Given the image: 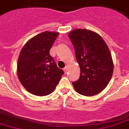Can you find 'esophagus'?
<instances>
[{"instance_id":"obj_1","label":"esophagus","mask_w":129,"mask_h":129,"mask_svg":"<svg viewBox=\"0 0 129 129\" xmlns=\"http://www.w3.org/2000/svg\"><path fill=\"white\" fill-rule=\"evenodd\" d=\"M63 71H64V73H65V74H67V71H68V69H67V67H65V68H64Z\"/></svg>"}]
</instances>
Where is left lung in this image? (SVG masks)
<instances>
[{"mask_svg":"<svg viewBox=\"0 0 129 129\" xmlns=\"http://www.w3.org/2000/svg\"><path fill=\"white\" fill-rule=\"evenodd\" d=\"M80 69L79 79L72 82L78 93L92 96L100 93L110 81L113 62L107 44L92 31L76 29L69 34Z\"/></svg>","mask_w":129,"mask_h":129,"instance_id":"left-lung-1","label":"left lung"}]
</instances>
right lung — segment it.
Instances as JSON below:
<instances>
[{
  "instance_id": "obj_1",
  "label": "right lung",
  "mask_w": 129,
  "mask_h": 129,
  "mask_svg": "<svg viewBox=\"0 0 129 129\" xmlns=\"http://www.w3.org/2000/svg\"><path fill=\"white\" fill-rule=\"evenodd\" d=\"M59 33L44 31L29 39L20 51L17 72L20 82L31 93L49 95L58 84L64 71L58 68L49 51Z\"/></svg>"
}]
</instances>
